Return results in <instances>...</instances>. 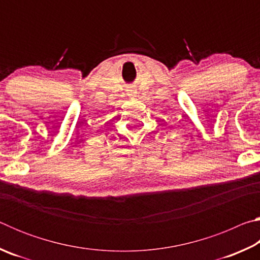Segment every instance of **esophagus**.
<instances>
[{
    "label": "esophagus",
    "mask_w": 260,
    "mask_h": 260,
    "mask_svg": "<svg viewBox=\"0 0 260 260\" xmlns=\"http://www.w3.org/2000/svg\"><path fill=\"white\" fill-rule=\"evenodd\" d=\"M128 93H129V95H134V94H136L134 89H131V90H128Z\"/></svg>",
    "instance_id": "1"
}]
</instances>
